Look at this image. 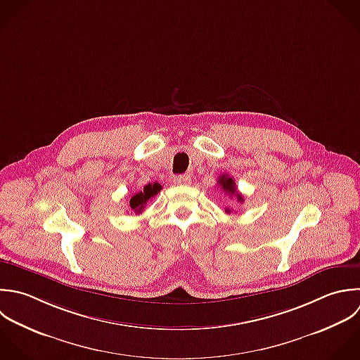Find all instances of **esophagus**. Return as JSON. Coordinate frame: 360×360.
<instances>
[{
  "mask_svg": "<svg viewBox=\"0 0 360 360\" xmlns=\"http://www.w3.org/2000/svg\"><path fill=\"white\" fill-rule=\"evenodd\" d=\"M191 181H192L191 175H178V176H174V179H172V182L175 185H189Z\"/></svg>",
  "mask_w": 360,
  "mask_h": 360,
  "instance_id": "34e87169",
  "label": "esophagus"
}]
</instances>
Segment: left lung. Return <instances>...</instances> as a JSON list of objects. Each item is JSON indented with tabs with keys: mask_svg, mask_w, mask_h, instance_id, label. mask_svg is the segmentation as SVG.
<instances>
[{
	"mask_svg": "<svg viewBox=\"0 0 360 360\" xmlns=\"http://www.w3.org/2000/svg\"><path fill=\"white\" fill-rule=\"evenodd\" d=\"M217 184L220 185V188L229 195V196H236L237 198V200L240 202V203H243L244 202V198H243V195L241 193H238V191H237V188H236V182H234V179L230 176V175H227V174H223V175H220L219 176V179H217ZM226 213H231V209H226Z\"/></svg>",
	"mask_w": 360,
	"mask_h": 360,
	"instance_id": "8db88e82",
	"label": "left lung"
}]
</instances>
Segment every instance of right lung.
<instances>
[{
    "label": "right lung",
    "mask_w": 360,
    "mask_h": 360,
    "mask_svg": "<svg viewBox=\"0 0 360 360\" xmlns=\"http://www.w3.org/2000/svg\"><path fill=\"white\" fill-rule=\"evenodd\" d=\"M160 191H161V185L158 182L146 185L143 191L136 192V193L131 195V198L129 200L130 210L134 212L136 214H140L144 210V207L148 203V200H151Z\"/></svg>",
    "instance_id": "right-lung-1"
}]
</instances>
